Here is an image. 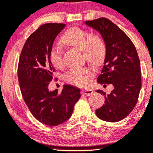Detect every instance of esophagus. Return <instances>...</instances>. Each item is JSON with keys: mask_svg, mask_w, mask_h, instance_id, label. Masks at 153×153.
I'll use <instances>...</instances> for the list:
<instances>
[{"mask_svg": "<svg viewBox=\"0 0 153 153\" xmlns=\"http://www.w3.org/2000/svg\"><path fill=\"white\" fill-rule=\"evenodd\" d=\"M94 91L91 89H82V91H81L82 94H84L86 96H90L92 94H94Z\"/></svg>", "mask_w": 153, "mask_h": 153, "instance_id": "1", "label": "esophagus"}]
</instances>
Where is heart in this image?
Returning a JSON list of instances; mask_svg holds the SVG:
<instances>
[{"label":"heart","mask_w":153,"mask_h":153,"mask_svg":"<svg viewBox=\"0 0 153 153\" xmlns=\"http://www.w3.org/2000/svg\"><path fill=\"white\" fill-rule=\"evenodd\" d=\"M63 44L82 50L87 60L94 65H99L104 60L106 48L101 38L92 36L90 32L78 27L68 29L61 39ZM50 60L56 68L64 66L62 52L59 48L53 46L50 52ZM94 71L89 68L73 69L65 76L67 82L78 86H85L90 82Z\"/></svg>","instance_id":"heart-1"}]
</instances>
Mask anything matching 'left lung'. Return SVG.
I'll list each match as a JSON object with an SVG mask.
<instances>
[{"instance_id": "obj_1", "label": "left lung", "mask_w": 153, "mask_h": 153, "mask_svg": "<svg viewBox=\"0 0 153 153\" xmlns=\"http://www.w3.org/2000/svg\"><path fill=\"white\" fill-rule=\"evenodd\" d=\"M85 23L99 31L106 48L104 64L97 82L114 86L108 94L100 89L97 91L105 96V104L96 110V114L106 122L122 120L135 107L141 87L137 51L125 33L111 20L102 17Z\"/></svg>"}]
</instances>
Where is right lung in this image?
Wrapping results in <instances>:
<instances>
[{
  "instance_id": "right-lung-1",
  "label": "right lung",
  "mask_w": 153,
  "mask_h": 153,
  "mask_svg": "<svg viewBox=\"0 0 153 153\" xmlns=\"http://www.w3.org/2000/svg\"><path fill=\"white\" fill-rule=\"evenodd\" d=\"M66 24L40 26L24 44L18 64V80L23 99L30 113L40 123L53 127L68 120L80 97V89L64 85L62 92L50 91L55 71L50 52L56 36Z\"/></svg>"
}]
</instances>
